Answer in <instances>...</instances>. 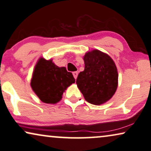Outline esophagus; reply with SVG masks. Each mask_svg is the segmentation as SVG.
<instances>
[{
	"label": "esophagus",
	"instance_id": "obj_1",
	"mask_svg": "<svg viewBox=\"0 0 151 151\" xmlns=\"http://www.w3.org/2000/svg\"><path fill=\"white\" fill-rule=\"evenodd\" d=\"M73 75L74 76V78H75L76 79V78H77V76H78V72H73Z\"/></svg>",
	"mask_w": 151,
	"mask_h": 151
}]
</instances>
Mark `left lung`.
<instances>
[{"label": "left lung", "mask_w": 151, "mask_h": 151, "mask_svg": "<svg viewBox=\"0 0 151 151\" xmlns=\"http://www.w3.org/2000/svg\"><path fill=\"white\" fill-rule=\"evenodd\" d=\"M85 69L78 74L76 84L85 99L93 105H101L111 99L118 87V74L109 55L94 50L83 57Z\"/></svg>", "instance_id": "left-lung-1"}]
</instances>
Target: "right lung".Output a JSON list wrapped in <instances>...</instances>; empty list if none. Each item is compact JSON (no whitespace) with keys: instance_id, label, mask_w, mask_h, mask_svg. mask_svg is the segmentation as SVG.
<instances>
[{"instance_id":"add662e5","label":"right lung","mask_w":151,"mask_h":151,"mask_svg":"<svg viewBox=\"0 0 151 151\" xmlns=\"http://www.w3.org/2000/svg\"><path fill=\"white\" fill-rule=\"evenodd\" d=\"M75 82L73 74L59 68L52 60L39 59L34 70L31 86L42 102L55 104L60 101L65 90Z\"/></svg>"}]
</instances>
